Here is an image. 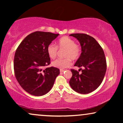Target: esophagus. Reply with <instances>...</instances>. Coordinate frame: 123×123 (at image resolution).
I'll return each mask as SVG.
<instances>
[{
	"mask_svg": "<svg viewBox=\"0 0 123 123\" xmlns=\"http://www.w3.org/2000/svg\"><path fill=\"white\" fill-rule=\"evenodd\" d=\"M64 72V69H60V73H63Z\"/></svg>",
	"mask_w": 123,
	"mask_h": 123,
	"instance_id": "34e87169",
	"label": "esophagus"
}]
</instances>
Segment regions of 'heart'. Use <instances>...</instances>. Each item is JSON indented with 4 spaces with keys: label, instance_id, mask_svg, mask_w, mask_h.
I'll use <instances>...</instances> for the list:
<instances>
[{
    "label": "heart",
    "instance_id": "heart-1",
    "mask_svg": "<svg viewBox=\"0 0 123 123\" xmlns=\"http://www.w3.org/2000/svg\"><path fill=\"white\" fill-rule=\"evenodd\" d=\"M65 49L64 53V59H58L52 63L55 68L64 69L68 68L72 64L71 59H78L81 54V48L78 44L75 43L74 40L67 36L60 38L57 43L56 46L50 43L47 47V53L49 56L52 59L56 58L58 49Z\"/></svg>",
    "mask_w": 123,
    "mask_h": 123
}]
</instances>
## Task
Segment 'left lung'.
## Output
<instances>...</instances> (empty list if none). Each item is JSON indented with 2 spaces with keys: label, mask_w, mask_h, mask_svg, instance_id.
I'll return each mask as SVG.
<instances>
[{
  "label": "left lung",
  "mask_w": 123,
  "mask_h": 123,
  "mask_svg": "<svg viewBox=\"0 0 123 123\" xmlns=\"http://www.w3.org/2000/svg\"><path fill=\"white\" fill-rule=\"evenodd\" d=\"M82 49L80 57L74 66L82 68L81 73L71 69L72 77L69 85L75 92L87 94L95 91L102 83L106 70V60L104 50L93 37L85 33H73Z\"/></svg>",
  "instance_id": "left-lung-1"
}]
</instances>
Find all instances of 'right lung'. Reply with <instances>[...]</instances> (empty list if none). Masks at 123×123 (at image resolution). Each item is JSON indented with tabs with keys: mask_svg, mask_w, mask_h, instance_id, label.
I'll use <instances>...</instances> for the list:
<instances>
[{
	"mask_svg": "<svg viewBox=\"0 0 123 123\" xmlns=\"http://www.w3.org/2000/svg\"><path fill=\"white\" fill-rule=\"evenodd\" d=\"M59 34L36 31L30 33L17 49L14 58L15 77L25 91L36 96L50 91L60 70L51 67L47 47Z\"/></svg>",
	"mask_w": 123,
	"mask_h": 123,
	"instance_id": "right-lung-1",
	"label": "right lung"
}]
</instances>
